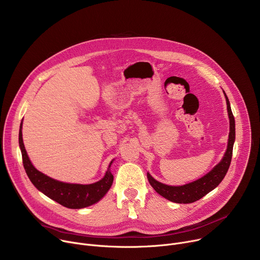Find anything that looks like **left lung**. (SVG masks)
Wrapping results in <instances>:
<instances>
[{
	"instance_id": "1",
	"label": "left lung",
	"mask_w": 260,
	"mask_h": 260,
	"mask_svg": "<svg viewBox=\"0 0 260 260\" xmlns=\"http://www.w3.org/2000/svg\"><path fill=\"white\" fill-rule=\"evenodd\" d=\"M225 98H226L228 112L230 117V136H229L228 149L224 154V157L222 158V160L206 176H204L203 178L194 182L183 185V186H169V185H166L156 181L149 174H147L148 181H149L153 189L165 199L178 204H190V203L197 202L203 197H205L207 193H209L211 190L216 188L220 184V182L225 177L229 171V168L231 166L232 156H233V147L236 139L235 117L232 112L231 104L226 94H225Z\"/></svg>"
}]
</instances>
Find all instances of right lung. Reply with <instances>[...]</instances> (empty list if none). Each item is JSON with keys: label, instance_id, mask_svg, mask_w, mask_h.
Wrapping results in <instances>:
<instances>
[{"label": "right lung", "instance_id": "right-lung-1", "mask_svg": "<svg viewBox=\"0 0 260 260\" xmlns=\"http://www.w3.org/2000/svg\"><path fill=\"white\" fill-rule=\"evenodd\" d=\"M21 125L22 123L20 124L19 129V147L22 154V164L27 177L37 189H39L51 200L69 209H81L88 207L99 202L107 193L113 183V175L110 172L112 161L110 162L105 177L93 184L82 185L59 182L36 170L31 165L23 145Z\"/></svg>", "mask_w": 260, "mask_h": 260}]
</instances>
